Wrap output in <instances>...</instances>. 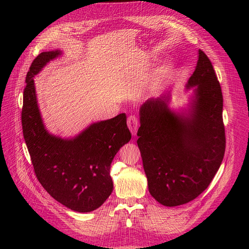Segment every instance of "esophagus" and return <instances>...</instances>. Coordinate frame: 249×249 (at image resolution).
Here are the masks:
<instances>
[{
  "label": "esophagus",
  "instance_id": "esophagus-1",
  "mask_svg": "<svg viewBox=\"0 0 249 249\" xmlns=\"http://www.w3.org/2000/svg\"><path fill=\"white\" fill-rule=\"evenodd\" d=\"M127 126H129V129H130L133 136H136L138 126H139V120H138V118L135 116V115L130 116L129 118H127Z\"/></svg>",
  "mask_w": 249,
  "mask_h": 249
}]
</instances>
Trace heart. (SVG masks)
<instances>
[{"instance_id":"heart-1","label":"heart","mask_w":249,"mask_h":249,"mask_svg":"<svg viewBox=\"0 0 249 249\" xmlns=\"http://www.w3.org/2000/svg\"><path fill=\"white\" fill-rule=\"evenodd\" d=\"M175 70H176L175 63L170 61V60L165 61L163 66L157 72L156 81H157L158 84H161V83H163L164 81H166L173 73V71H175Z\"/></svg>"}]
</instances>
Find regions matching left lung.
<instances>
[{
	"instance_id": "1",
	"label": "left lung",
	"mask_w": 249,
	"mask_h": 249,
	"mask_svg": "<svg viewBox=\"0 0 249 249\" xmlns=\"http://www.w3.org/2000/svg\"><path fill=\"white\" fill-rule=\"evenodd\" d=\"M186 90L187 107H169L171 93L150 97L139 109L137 144L150 195L177 207L196 198L212 182L225 150L223 97L213 65L201 50Z\"/></svg>"
}]
</instances>
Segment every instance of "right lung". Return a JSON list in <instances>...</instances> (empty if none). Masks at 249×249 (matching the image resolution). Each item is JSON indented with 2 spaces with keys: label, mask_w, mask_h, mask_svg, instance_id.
<instances>
[{
  "label": "right lung",
  "mask_w": 249,
  "mask_h": 249,
  "mask_svg": "<svg viewBox=\"0 0 249 249\" xmlns=\"http://www.w3.org/2000/svg\"><path fill=\"white\" fill-rule=\"evenodd\" d=\"M61 55L60 50L43 52L30 66L21 110L22 134L35 175L47 192L66 208L89 213L112 193L111 163L132 135L125 113L89 124L71 138L47 130L37 103L34 77Z\"/></svg>",
  "instance_id": "obj_1"
}]
</instances>
